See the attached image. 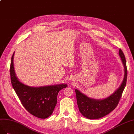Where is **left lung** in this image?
<instances>
[{
  "label": "left lung",
  "mask_w": 134,
  "mask_h": 134,
  "mask_svg": "<svg viewBox=\"0 0 134 134\" xmlns=\"http://www.w3.org/2000/svg\"><path fill=\"white\" fill-rule=\"evenodd\" d=\"M119 55L124 67V77L120 87L113 94L104 99H95L75 89L79 111L83 116L88 119H98L107 115L116 108L119 103L126 84L127 76L126 62L121 49L119 51Z\"/></svg>",
  "instance_id": "1"
}]
</instances>
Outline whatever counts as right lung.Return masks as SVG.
Instances as JSON below:
<instances>
[{
    "label": "right lung",
    "mask_w": 134,
    "mask_h": 134,
    "mask_svg": "<svg viewBox=\"0 0 134 134\" xmlns=\"http://www.w3.org/2000/svg\"><path fill=\"white\" fill-rule=\"evenodd\" d=\"M11 58L10 75L11 83L23 106L33 116L47 118L53 113L57 104L59 91L67 87V84H57L40 87H32L21 82L15 73L13 57Z\"/></svg>",
    "instance_id": "1"
}]
</instances>
